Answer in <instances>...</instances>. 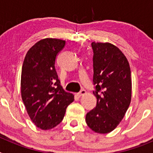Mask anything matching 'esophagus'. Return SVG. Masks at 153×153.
Returning <instances> with one entry per match:
<instances>
[{
    "mask_svg": "<svg viewBox=\"0 0 153 153\" xmlns=\"http://www.w3.org/2000/svg\"><path fill=\"white\" fill-rule=\"evenodd\" d=\"M85 94H86V90H81V91L79 92V93H77V96L79 97H82V96L85 95Z\"/></svg>",
    "mask_w": 153,
    "mask_h": 153,
    "instance_id": "obj_1",
    "label": "esophagus"
}]
</instances>
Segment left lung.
<instances>
[{"label":"left lung","mask_w":153,"mask_h":153,"mask_svg":"<svg viewBox=\"0 0 153 153\" xmlns=\"http://www.w3.org/2000/svg\"><path fill=\"white\" fill-rule=\"evenodd\" d=\"M91 46L97 106L87 113L86 122L93 131L105 134L117 128L129 108L131 70L125 55L115 45L93 42Z\"/></svg>","instance_id":"1"}]
</instances>
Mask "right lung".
I'll use <instances>...</instances> for the list:
<instances>
[{
    "instance_id": "1",
    "label": "right lung",
    "mask_w": 153,
    "mask_h": 153,
    "mask_svg": "<svg viewBox=\"0 0 153 153\" xmlns=\"http://www.w3.org/2000/svg\"><path fill=\"white\" fill-rule=\"evenodd\" d=\"M66 41L45 38L27 53L21 72V97L32 122L44 130L63 120L67 106L74 100L64 91L55 70V60Z\"/></svg>"
}]
</instances>
